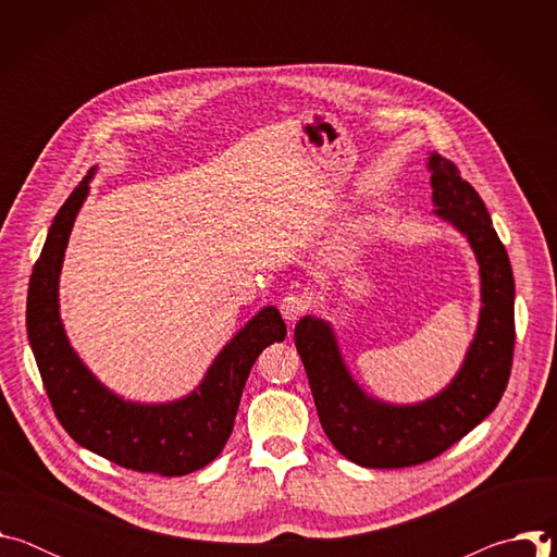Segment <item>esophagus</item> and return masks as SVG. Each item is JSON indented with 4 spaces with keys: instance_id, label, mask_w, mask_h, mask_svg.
Returning <instances> with one entry per match:
<instances>
[{
    "instance_id": "esophagus-1",
    "label": "esophagus",
    "mask_w": 557,
    "mask_h": 557,
    "mask_svg": "<svg viewBox=\"0 0 557 557\" xmlns=\"http://www.w3.org/2000/svg\"><path fill=\"white\" fill-rule=\"evenodd\" d=\"M310 308V297L304 293H290L280 301V312L286 322H295Z\"/></svg>"
}]
</instances>
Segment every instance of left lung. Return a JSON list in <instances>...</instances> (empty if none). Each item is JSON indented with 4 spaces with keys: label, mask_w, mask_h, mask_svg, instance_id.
Returning a JSON list of instances; mask_svg holds the SVG:
<instances>
[{
    "label": "left lung",
    "mask_w": 557,
    "mask_h": 557,
    "mask_svg": "<svg viewBox=\"0 0 557 557\" xmlns=\"http://www.w3.org/2000/svg\"><path fill=\"white\" fill-rule=\"evenodd\" d=\"M428 170L434 213L467 237L481 273L479 326L449 385L410 406L379 401L352 379L331 322L306 314L295 326L320 423L335 449L361 467H410L443 454L496 410L511 372L516 286L507 249L456 165L432 151Z\"/></svg>",
    "instance_id": "left-lung-1"
}]
</instances>
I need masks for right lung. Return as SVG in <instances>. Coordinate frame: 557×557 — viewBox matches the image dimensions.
Returning <instances> with one entry per match:
<instances>
[{
    "mask_svg": "<svg viewBox=\"0 0 557 557\" xmlns=\"http://www.w3.org/2000/svg\"><path fill=\"white\" fill-rule=\"evenodd\" d=\"M95 172L97 168L78 183L48 228L28 286V342L52 410L78 445L125 469L185 475L222 451L256 359L267 346L284 342L286 324L275 306H264L218 352L200 385L183 399L136 404L106 387L70 346L59 314L65 247Z\"/></svg>",
    "mask_w": 557,
    "mask_h": 557,
    "instance_id": "1",
    "label": "right lung"
}]
</instances>
